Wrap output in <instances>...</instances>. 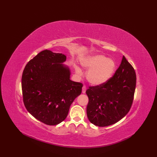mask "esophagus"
I'll return each mask as SVG.
<instances>
[{"instance_id":"1","label":"esophagus","mask_w":157,"mask_h":157,"mask_svg":"<svg viewBox=\"0 0 157 157\" xmlns=\"http://www.w3.org/2000/svg\"><path fill=\"white\" fill-rule=\"evenodd\" d=\"M86 91V87L85 86H84L82 87V93H83V94H85Z\"/></svg>"}]
</instances>
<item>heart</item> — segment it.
Instances as JSON below:
<instances>
[{
  "label": "heart",
  "instance_id": "1",
  "mask_svg": "<svg viewBox=\"0 0 157 157\" xmlns=\"http://www.w3.org/2000/svg\"><path fill=\"white\" fill-rule=\"evenodd\" d=\"M82 64L86 69H89L86 78L93 86H100L106 83L113 76L116 68L114 60L100 54L86 58ZM75 71L78 74L82 73V70L78 67H75Z\"/></svg>",
  "mask_w": 157,
  "mask_h": 157
}]
</instances>
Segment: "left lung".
<instances>
[{
    "mask_svg": "<svg viewBox=\"0 0 157 157\" xmlns=\"http://www.w3.org/2000/svg\"><path fill=\"white\" fill-rule=\"evenodd\" d=\"M136 84L135 70L123 56L112 78L105 84L86 90L89 121L96 126L106 127L124 117L132 105Z\"/></svg>",
    "mask_w": 157,
    "mask_h": 157,
    "instance_id": "obj_1",
    "label": "left lung"
}]
</instances>
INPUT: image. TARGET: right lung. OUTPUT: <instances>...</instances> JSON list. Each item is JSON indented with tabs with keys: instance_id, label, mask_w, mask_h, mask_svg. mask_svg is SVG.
Returning <instances> with one entry per match:
<instances>
[{
	"instance_id": "add662e5",
	"label": "right lung",
	"mask_w": 157,
	"mask_h": 157,
	"mask_svg": "<svg viewBox=\"0 0 157 157\" xmlns=\"http://www.w3.org/2000/svg\"><path fill=\"white\" fill-rule=\"evenodd\" d=\"M66 58L62 53L44 50L23 70L21 87L25 108L46 125L64 121L72 102L81 94L83 84L70 79V69L63 64Z\"/></svg>"
}]
</instances>
